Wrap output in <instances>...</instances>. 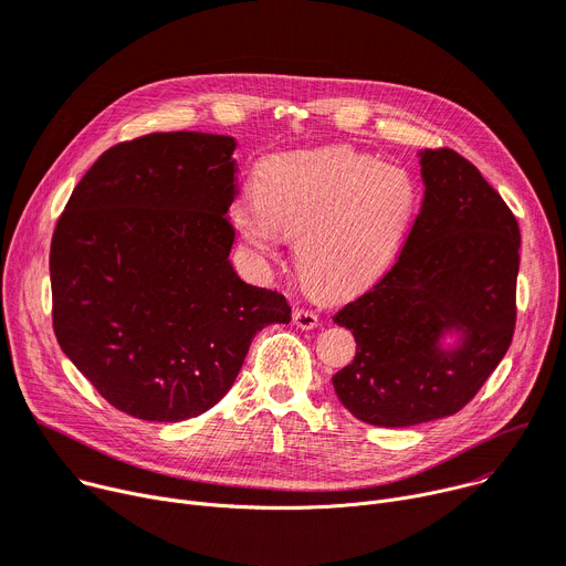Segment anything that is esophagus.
Returning <instances> with one entry per match:
<instances>
[{
  "instance_id": "esophagus-1",
  "label": "esophagus",
  "mask_w": 566,
  "mask_h": 566,
  "mask_svg": "<svg viewBox=\"0 0 566 566\" xmlns=\"http://www.w3.org/2000/svg\"><path fill=\"white\" fill-rule=\"evenodd\" d=\"M293 323L300 329H314L318 325V316L310 310H295L293 312Z\"/></svg>"
}]
</instances>
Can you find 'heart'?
I'll list each match as a JSON object with an SVG mask.
<instances>
[{
  "label": "heart",
  "instance_id": "1",
  "mask_svg": "<svg viewBox=\"0 0 566 566\" xmlns=\"http://www.w3.org/2000/svg\"><path fill=\"white\" fill-rule=\"evenodd\" d=\"M419 207V186L396 164L350 147L275 155L254 179V198L232 205V222L254 254L271 259L295 239L305 284L346 297L378 282L396 259Z\"/></svg>",
  "mask_w": 566,
  "mask_h": 566
}]
</instances>
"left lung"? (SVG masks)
<instances>
[{
    "mask_svg": "<svg viewBox=\"0 0 566 566\" xmlns=\"http://www.w3.org/2000/svg\"><path fill=\"white\" fill-rule=\"evenodd\" d=\"M426 196L391 271L334 323L355 359L332 385L355 419L407 428L460 411L505 357L516 323L518 222L455 149H423ZM455 331L459 344L440 338Z\"/></svg>",
    "mask_w": 566,
    "mask_h": 566,
    "instance_id": "left-lung-1",
    "label": "left lung"
}]
</instances>
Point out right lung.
Here are the masks:
<instances>
[{
  "instance_id": "1",
  "label": "right lung",
  "mask_w": 566,
  "mask_h": 566,
  "mask_svg": "<svg viewBox=\"0 0 566 566\" xmlns=\"http://www.w3.org/2000/svg\"><path fill=\"white\" fill-rule=\"evenodd\" d=\"M237 140L159 132L108 147L52 237L61 350L129 417L177 423L228 394L286 297L232 269Z\"/></svg>"
}]
</instances>
